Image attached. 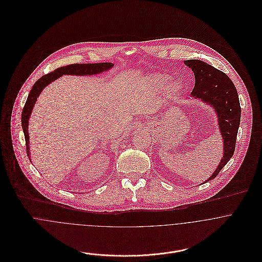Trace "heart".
<instances>
[{
    "instance_id": "heart-1",
    "label": "heart",
    "mask_w": 262,
    "mask_h": 262,
    "mask_svg": "<svg viewBox=\"0 0 262 262\" xmlns=\"http://www.w3.org/2000/svg\"><path fill=\"white\" fill-rule=\"evenodd\" d=\"M168 79H169V76L164 75V74H154V75H150V88L155 92H161L165 88ZM179 89H180V84L176 81L170 82L167 85V91L169 93H174Z\"/></svg>"
}]
</instances>
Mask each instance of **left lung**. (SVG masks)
I'll list each match as a JSON object with an SVG mask.
<instances>
[{
    "label": "left lung",
    "mask_w": 262,
    "mask_h": 262,
    "mask_svg": "<svg viewBox=\"0 0 262 262\" xmlns=\"http://www.w3.org/2000/svg\"><path fill=\"white\" fill-rule=\"evenodd\" d=\"M185 64L191 69L195 79L191 97L214 108L224 140L223 158L209 182L218 176L235 151L241 116L238 93L229 76L214 67L198 59L186 60Z\"/></svg>",
    "instance_id": "left-lung-1"
}]
</instances>
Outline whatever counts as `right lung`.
<instances>
[{
	"label": "right lung",
	"mask_w": 262,
	"mask_h": 262,
	"mask_svg": "<svg viewBox=\"0 0 262 262\" xmlns=\"http://www.w3.org/2000/svg\"><path fill=\"white\" fill-rule=\"evenodd\" d=\"M111 62H101V63H74L67 67L56 69L54 72L40 77L32 86L25 106L22 111V128L26 141V149L28 157L30 158V149H29V134H28V123L29 118L33 110V107L37 101V98L42 92V90L48 85L51 81L57 79L63 75H93L104 73L112 69Z\"/></svg>",
	"instance_id": "obj_1"
}]
</instances>
